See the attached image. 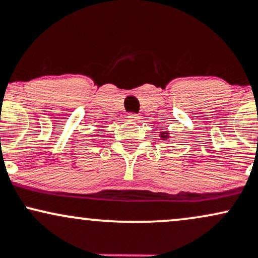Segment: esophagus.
<instances>
[{
    "instance_id": "obj_1",
    "label": "esophagus",
    "mask_w": 258,
    "mask_h": 258,
    "mask_svg": "<svg viewBox=\"0 0 258 258\" xmlns=\"http://www.w3.org/2000/svg\"><path fill=\"white\" fill-rule=\"evenodd\" d=\"M128 119L130 121H139V120H140V115L135 114V113H129L128 114Z\"/></svg>"
}]
</instances>
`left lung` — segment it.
I'll return each mask as SVG.
<instances>
[{
  "mask_svg": "<svg viewBox=\"0 0 258 258\" xmlns=\"http://www.w3.org/2000/svg\"><path fill=\"white\" fill-rule=\"evenodd\" d=\"M168 134H169V133H161V138L163 139H168Z\"/></svg>",
  "mask_w": 258,
  "mask_h": 258,
  "instance_id": "8db88e82",
  "label": "left lung"
}]
</instances>
